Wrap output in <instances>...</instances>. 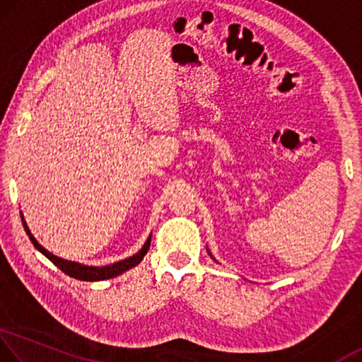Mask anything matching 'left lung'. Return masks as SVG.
<instances>
[{
	"mask_svg": "<svg viewBox=\"0 0 362 362\" xmlns=\"http://www.w3.org/2000/svg\"><path fill=\"white\" fill-rule=\"evenodd\" d=\"M207 252L210 254V251H209V247H207ZM210 257H212V254H210ZM212 259H214V257H212Z\"/></svg>",
	"mask_w": 362,
	"mask_h": 362,
	"instance_id": "obj_1",
	"label": "left lung"
}]
</instances>
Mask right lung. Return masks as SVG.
Here are the masks:
<instances>
[{
  "label": "right lung",
  "instance_id": "1",
  "mask_svg": "<svg viewBox=\"0 0 362 362\" xmlns=\"http://www.w3.org/2000/svg\"><path fill=\"white\" fill-rule=\"evenodd\" d=\"M21 218H22V225H24V230L27 235H29V239L32 241L33 246L35 249H38L43 255H45L47 259L52 260V262L58 267L61 272H64L66 275H69L72 278H76V280H82V281H102V280H110V278H115L121 274H124L132 267H136L137 264L142 262L144 255L147 254L148 247H150V241H152V235L147 238V241L144 243V246L141 251L137 254L131 255V257L119 260V262H115V264H110V265H103V267H93V265H84V264H79V262H72V260H66V259H61L58 255L52 254L49 251H47L45 247L42 246L40 243L37 241L35 236L32 235L29 226H27L25 220H24V215L21 212Z\"/></svg>",
  "mask_w": 362,
  "mask_h": 362
}]
</instances>
